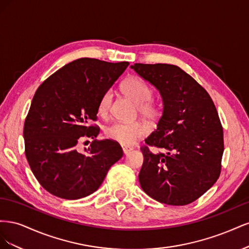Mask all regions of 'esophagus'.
<instances>
[{"label": "esophagus", "instance_id": "34e87169", "mask_svg": "<svg viewBox=\"0 0 249 249\" xmlns=\"http://www.w3.org/2000/svg\"><path fill=\"white\" fill-rule=\"evenodd\" d=\"M132 149H133V147H132V146H125V145H123V152H124V154L130 153Z\"/></svg>", "mask_w": 249, "mask_h": 249}]
</instances>
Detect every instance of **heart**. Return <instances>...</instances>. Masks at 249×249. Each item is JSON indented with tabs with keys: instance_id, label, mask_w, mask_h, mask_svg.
I'll use <instances>...</instances> for the list:
<instances>
[{
	"instance_id": "b5f03b06",
	"label": "heart",
	"mask_w": 249,
	"mask_h": 249,
	"mask_svg": "<svg viewBox=\"0 0 249 249\" xmlns=\"http://www.w3.org/2000/svg\"><path fill=\"white\" fill-rule=\"evenodd\" d=\"M123 93L136 104L137 112L147 122H156L163 113V104L153 97V89L139 77L131 76L122 83ZM112 103L111 90L105 91L97 105V111L102 116L109 114ZM148 133L147 126L139 122L123 123L116 122L105 130L106 137L122 145H133Z\"/></svg>"
}]
</instances>
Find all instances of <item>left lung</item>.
Listing matches in <instances>:
<instances>
[{
    "instance_id": "8db88e82",
    "label": "left lung",
    "mask_w": 249,
    "mask_h": 249,
    "mask_svg": "<svg viewBox=\"0 0 249 249\" xmlns=\"http://www.w3.org/2000/svg\"><path fill=\"white\" fill-rule=\"evenodd\" d=\"M155 85L164 109L157 129L141 146L140 186L148 196L171 206L199 198L218 179L224 150L223 129L207 90L178 65L135 63ZM150 147L158 148L157 153Z\"/></svg>"
}]
</instances>
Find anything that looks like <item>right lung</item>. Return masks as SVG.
I'll return each instance as SVG.
<instances>
[{"label":"right lung","mask_w":249,"mask_h":249,"mask_svg":"<svg viewBox=\"0 0 249 249\" xmlns=\"http://www.w3.org/2000/svg\"><path fill=\"white\" fill-rule=\"evenodd\" d=\"M129 62L80 58L64 65L37 88L24 124L25 155L38 183L51 194L79 199L99 189L109 168L123 157L119 143L96 138L97 105Z\"/></svg>","instance_id":"1"}]
</instances>
